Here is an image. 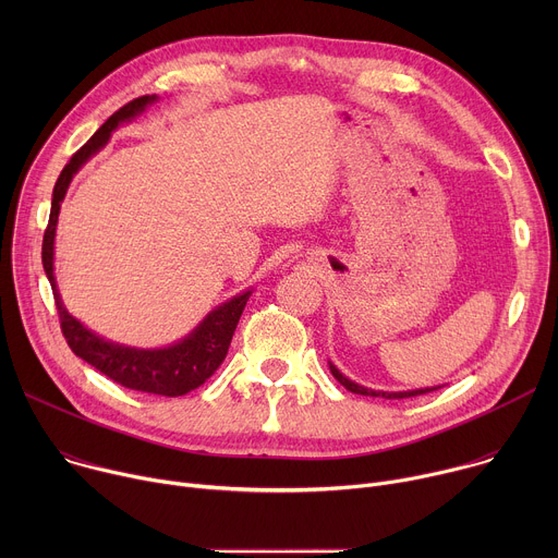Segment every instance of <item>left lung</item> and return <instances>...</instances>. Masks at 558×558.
<instances>
[{
    "label": "left lung",
    "mask_w": 558,
    "mask_h": 558,
    "mask_svg": "<svg viewBox=\"0 0 558 558\" xmlns=\"http://www.w3.org/2000/svg\"><path fill=\"white\" fill-rule=\"evenodd\" d=\"M329 368L333 373V377L351 392L355 395H368V397H384V400H404V397H415V395H424V392H430V390H437L441 386H426V388H415V390H373V388H366V386H360L357 381L349 379L347 375H342L333 362H329Z\"/></svg>",
    "instance_id": "obj_1"
}]
</instances>
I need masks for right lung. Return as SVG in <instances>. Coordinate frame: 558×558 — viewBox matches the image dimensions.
<instances>
[{
	"label": "right lung",
	"instance_id": "right-lung-1",
	"mask_svg": "<svg viewBox=\"0 0 558 558\" xmlns=\"http://www.w3.org/2000/svg\"><path fill=\"white\" fill-rule=\"evenodd\" d=\"M156 99H158L156 95H145L130 101L128 106L117 110L82 149L72 154L70 163L61 170L52 190L50 218H48L44 245H41V263L54 293V304L59 311L63 338L76 357L86 360L97 371H101L112 381L125 388L166 395V397H179L205 384L214 375V371L222 364L227 349L231 344V336L238 327V320H241L243 308L252 295V289L238 293L227 302H222L220 306L211 308L203 317V323L183 340L163 349H136V347L110 342L78 323L76 317L70 315L68 308L63 306L57 289V280H54L57 220H59L61 201L65 198L72 177L88 163L90 156H95L101 147H106V143L110 141V134L121 123H130L134 117L145 112V108L151 106Z\"/></svg>",
	"mask_w": 558,
	"mask_h": 558
}]
</instances>
